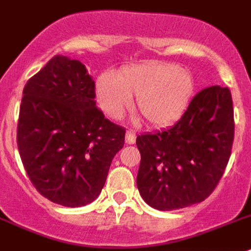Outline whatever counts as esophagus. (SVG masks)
<instances>
[{"mask_svg": "<svg viewBox=\"0 0 251 251\" xmlns=\"http://www.w3.org/2000/svg\"><path fill=\"white\" fill-rule=\"evenodd\" d=\"M135 140H136V134H135L134 130H127V132H126V143L134 144Z\"/></svg>", "mask_w": 251, "mask_h": 251, "instance_id": "obj_1", "label": "esophagus"}]
</instances>
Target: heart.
I'll list each match as a JSON object with an SVG mask.
<instances>
[{"label":"heart","instance_id":"obj_1","mask_svg":"<svg viewBox=\"0 0 251 251\" xmlns=\"http://www.w3.org/2000/svg\"><path fill=\"white\" fill-rule=\"evenodd\" d=\"M193 77L176 64L148 62L125 67L116 74L102 73L96 82V97L106 115L117 119L138 96V110L152 126L177 121L193 93Z\"/></svg>","mask_w":251,"mask_h":251}]
</instances>
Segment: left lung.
Segmentation results:
<instances>
[{"label":"left lung","mask_w":251,"mask_h":251,"mask_svg":"<svg viewBox=\"0 0 251 251\" xmlns=\"http://www.w3.org/2000/svg\"><path fill=\"white\" fill-rule=\"evenodd\" d=\"M234 128L230 89L211 86L192 99L173 126L138 136L136 183L144 201L159 211L204 201L225 172Z\"/></svg>","instance_id":"8db88e82"}]
</instances>
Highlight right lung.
<instances>
[{"label": "right lung", "instance_id": "1", "mask_svg": "<svg viewBox=\"0 0 251 251\" xmlns=\"http://www.w3.org/2000/svg\"><path fill=\"white\" fill-rule=\"evenodd\" d=\"M23 95L17 148L35 188L65 207L95 201L123 149L125 128L97 108L86 67L55 55L27 80Z\"/></svg>", "mask_w": 251, "mask_h": 251}]
</instances>
